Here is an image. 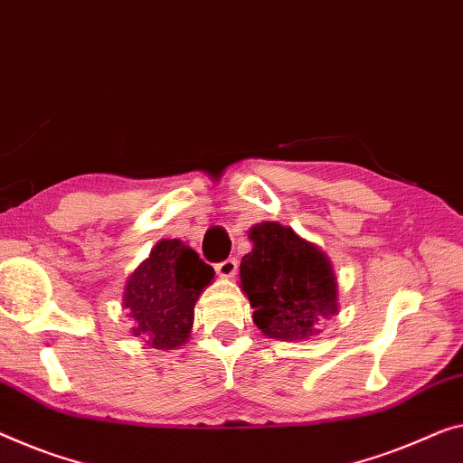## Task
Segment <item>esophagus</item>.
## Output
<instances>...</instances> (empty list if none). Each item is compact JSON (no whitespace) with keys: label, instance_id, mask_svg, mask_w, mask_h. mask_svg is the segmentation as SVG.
<instances>
[{"label":"esophagus","instance_id":"obj_1","mask_svg":"<svg viewBox=\"0 0 463 463\" xmlns=\"http://www.w3.org/2000/svg\"><path fill=\"white\" fill-rule=\"evenodd\" d=\"M237 260L234 258H229V260H224V261H220V264L216 266V272H218V276L220 279H232L234 274H237Z\"/></svg>","mask_w":463,"mask_h":463}]
</instances>
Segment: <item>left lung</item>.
<instances>
[{"instance_id": "obj_1", "label": "left lung", "mask_w": 463, "mask_h": 463, "mask_svg": "<svg viewBox=\"0 0 463 463\" xmlns=\"http://www.w3.org/2000/svg\"><path fill=\"white\" fill-rule=\"evenodd\" d=\"M247 237L253 247L241 260L239 287L255 326L276 341L318 336L339 314V280L328 255L279 222L255 224Z\"/></svg>"}]
</instances>
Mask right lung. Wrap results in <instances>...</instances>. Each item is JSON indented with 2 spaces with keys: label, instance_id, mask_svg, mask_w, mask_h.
Segmentation results:
<instances>
[{
  "label": "right lung",
  "instance_id": "1",
  "mask_svg": "<svg viewBox=\"0 0 463 463\" xmlns=\"http://www.w3.org/2000/svg\"><path fill=\"white\" fill-rule=\"evenodd\" d=\"M213 268L178 239L157 241L127 279L122 307L133 320L130 335L151 349H178L189 341L195 303L212 285Z\"/></svg>",
  "mask_w": 463,
  "mask_h": 463
}]
</instances>
